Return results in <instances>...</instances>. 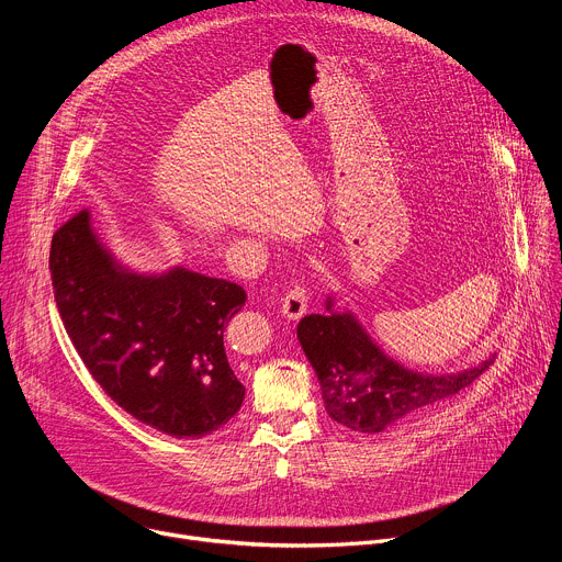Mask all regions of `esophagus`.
Returning a JSON list of instances; mask_svg holds the SVG:
<instances>
[{
    "label": "esophagus",
    "mask_w": 562,
    "mask_h": 562,
    "mask_svg": "<svg viewBox=\"0 0 562 562\" xmlns=\"http://www.w3.org/2000/svg\"><path fill=\"white\" fill-rule=\"evenodd\" d=\"M282 315L289 319H297L306 313V289L304 286H293L291 291H286V295L282 297V306H280Z\"/></svg>",
    "instance_id": "obj_1"
}]
</instances>
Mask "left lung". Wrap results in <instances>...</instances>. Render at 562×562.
Listing matches in <instances>:
<instances>
[{"label":"left lung","instance_id":"left-lung-1","mask_svg":"<svg viewBox=\"0 0 562 562\" xmlns=\"http://www.w3.org/2000/svg\"><path fill=\"white\" fill-rule=\"evenodd\" d=\"M327 313L300 319L297 340L311 362L327 414L358 434H380L427 412L440 400L471 384L494 362L456 373H420L389 358L351 308L327 295Z\"/></svg>","mask_w":562,"mask_h":562}]
</instances>
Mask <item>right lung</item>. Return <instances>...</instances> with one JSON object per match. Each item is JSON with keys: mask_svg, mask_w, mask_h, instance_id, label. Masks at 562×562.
I'll use <instances>...</instances> for the list:
<instances>
[{"mask_svg": "<svg viewBox=\"0 0 562 562\" xmlns=\"http://www.w3.org/2000/svg\"><path fill=\"white\" fill-rule=\"evenodd\" d=\"M50 278L79 358L126 414L173 438H204L243 407L224 351L243 286L184 267L135 271L102 243L89 211L53 235Z\"/></svg>", "mask_w": 562, "mask_h": 562, "instance_id": "1", "label": "right lung"}]
</instances>
